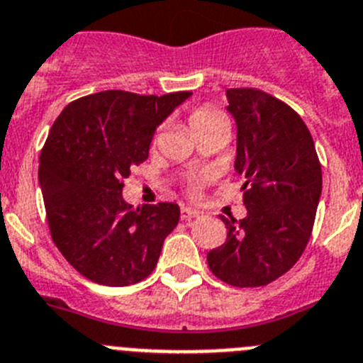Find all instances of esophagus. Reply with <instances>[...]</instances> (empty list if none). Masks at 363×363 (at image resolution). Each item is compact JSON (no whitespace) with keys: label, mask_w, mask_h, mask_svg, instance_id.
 I'll use <instances>...</instances> for the list:
<instances>
[{"label":"esophagus","mask_w":363,"mask_h":363,"mask_svg":"<svg viewBox=\"0 0 363 363\" xmlns=\"http://www.w3.org/2000/svg\"><path fill=\"white\" fill-rule=\"evenodd\" d=\"M199 211L194 210V208H188V206H182V210H181V217L182 220H191V218L199 217Z\"/></svg>","instance_id":"obj_1"}]
</instances>
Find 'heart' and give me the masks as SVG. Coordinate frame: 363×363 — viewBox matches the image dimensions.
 I'll use <instances>...</instances> for the list:
<instances>
[{"label":"heart","mask_w":363,"mask_h":363,"mask_svg":"<svg viewBox=\"0 0 363 363\" xmlns=\"http://www.w3.org/2000/svg\"><path fill=\"white\" fill-rule=\"evenodd\" d=\"M222 121H226V119H224V116H222L218 110L211 108V106H201V108H195L189 112L188 116L189 132H191V135H194V133L199 132V130L215 125V123H222ZM191 194L194 195L199 194V184L191 186Z\"/></svg>","instance_id":"1"}]
</instances>
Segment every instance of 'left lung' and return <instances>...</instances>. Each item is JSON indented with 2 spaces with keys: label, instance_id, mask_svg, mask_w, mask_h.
<instances>
[{
  "label": "left lung",
  "instance_id": "left-lung-1",
  "mask_svg": "<svg viewBox=\"0 0 363 363\" xmlns=\"http://www.w3.org/2000/svg\"><path fill=\"white\" fill-rule=\"evenodd\" d=\"M226 96L247 215H220L228 238L208 253V266L230 286L259 287L291 269L308 246L322 168L308 126L286 103L255 88H230Z\"/></svg>",
  "mask_w": 363,
  "mask_h": 363
}]
</instances>
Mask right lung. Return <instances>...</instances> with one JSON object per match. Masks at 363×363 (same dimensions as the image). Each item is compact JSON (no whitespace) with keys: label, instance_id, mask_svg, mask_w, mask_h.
Returning <instances> with one entry per match:
<instances>
[{"label":"right lung","instance_id":"right-lung-1","mask_svg":"<svg viewBox=\"0 0 363 363\" xmlns=\"http://www.w3.org/2000/svg\"><path fill=\"white\" fill-rule=\"evenodd\" d=\"M189 96L106 90L70 103L52 125L39 157L48 226L57 250L88 280L130 286L157 266L181 208L159 202L133 210L123 181L148 159L157 126Z\"/></svg>","mask_w":363,"mask_h":363}]
</instances>
